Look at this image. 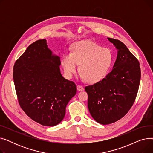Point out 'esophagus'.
Here are the masks:
<instances>
[{
  "label": "esophagus",
  "instance_id": "1",
  "mask_svg": "<svg viewBox=\"0 0 153 153\" xmlns=\"http://www.w3.org/2000/svg\"><path fill=\"white\" fill-rule=\"evenodd\" d=\"M77 91H82L84 90V87L82 85H77Z\"/></svg>",
  "mask_w": 153,
  "mask_h": 153
}]
</instances>
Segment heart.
<instances>
[{
    "label": "heart",
    "instance_id": "heart-1",
    "mask_svg": "<svg viewBox=\"0 0 153 153\" xmlns=\"http://www.w3.org/2000/svg\"><path fill=\"white\" fill-rule=\"evenodd\" d=\"M113 61L110 50L89 40H82L73 45L71 53L65 52L62 54L61 64L67 79L72 77L79 65L80 77L94 84L107 76Z\"/></svg>",
    "mask_w": 153,
    "mask_h": 153
}]
</instances>
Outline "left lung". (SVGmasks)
<instances>
[{"label": "left lung", "instance_id": "left-lung-1", "mask_svg": "<svg viewBox=\"0 0 153 153\" xmlns=\"http://www.w3.org/2000/svg\"><path fill=\"white\" fill-rule=\"evenodd\" d=\"M107 39L117 50L113 69L102 81L85 87L90 114L102 125L115 122L128 113L135 100L141 79L138 59L120 40Z\"/></svg>", "mask_w": 153, "mask_h": 153}]
</instances>
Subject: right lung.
<instances>
[{"instance_id": "1", "label": "right lung", "mask_w": 153, "mask_h": 153, "mask_svg": "<svg viewBox=\"0 0 153 153\" xmlns=\"http://www.w3.org/2000/svg\"><path fill=\"white\" fill-rule=\"evenodd\" d=\"M60 58L45 39L31 44L13 66V78L20 107L35 122L54 126L63 120L66 107L77 92L74 82L61 74Z\"/></svg>"}]
</instances>
